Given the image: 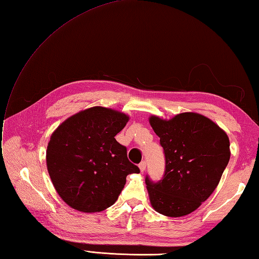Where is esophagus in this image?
Listing matches in <instances>:
<instances>
[{
	"mask_svg": "<svg viewBox=\"0 0 259 259\" xmlns=\"http://www.w3.org/2000/svg\"><path fill=\"white\" fill-rule=\"evenodd\" d=\"M139 167H140V170L142 171V173L146 169V162H145V160H143V162L140 164Z\"/></svg>",
	"mask_w": 259,
	"mask_h": 259,
	"instance_id": "34e87169",
	"label": "esophagus"
}]
</instances>
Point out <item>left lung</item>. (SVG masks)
Returning a JSON list of instances; mask_svg holds the SVG:
<instances>
[{"instance_id": "left-lung-1", "label": "left lung", "mask_w": 259, "mask_h": 259, "mask_svg": "<svg viewBox=\"0 0 259 259\" xmlns=\"http://www.w3.org/2000/svg\"><path fill=\"white\" fill-rule=\"evenodd\" d=\"M165 153L163 180L146 177L152 207L168 217L196 210L215 191L231 157L226 132L202 114L186 112L148 118Z\"/></svg>"}]
</instances>
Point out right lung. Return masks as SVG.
I'll return each instance as SVG.
<instances>
[{
  "instance_id": "add662e5",
  "label": "right lung",
  "mask_w": 259,
  "mask_h": 259,
  "mask_svg": "<svg viewBox=\"0 0 259 259\" xmlns=\"http://www.w3.org/2000/svg\"><path fill=\"white\" fill-rule=\"evenodd\" d=\"M128 119L123 112L94 106L72 115L51 135L48 171L57 194L73 209L108 208L117 200L126 176L140 173L126 147L115 140Z\"/></svg>"
}]
</instances>
